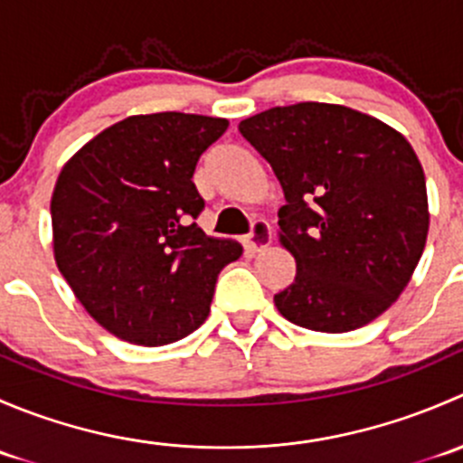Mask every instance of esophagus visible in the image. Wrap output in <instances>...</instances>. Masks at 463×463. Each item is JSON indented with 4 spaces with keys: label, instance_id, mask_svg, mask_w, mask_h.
Listing matches in <instances>:
<instances>
[{
    "label": "esophagus",
    "instance_id": "obj_1",
    "mask_svg": "<svg viewBox=\"0 0 463 463\" xmlns=\"http://www.w3.org/2000/svg\"><path fill=\"white\" fill-rule=\"evenodd\" d=\"M270 244V226L264 219H255L253 226H250L249 237H246V246L250 250H261Z\"/></svg>",
    "mask_w": 463,
    "mask_h": 463
}]
</instances>
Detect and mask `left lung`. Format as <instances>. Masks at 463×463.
<instances>
[{
    "instance_id": "1",
    "label": "left lung",
    "mask_w": 463,
    "mask_h": 463,
    "mask_svg": "<svg viewBox=\"0 0 463 463\" xmlns=\"http://www.w3.org/2000/svg\"><path fill=\"white\" fill-rule=\"evenodd\" d=\"M287 203L279 241L296 279L273 298L298 326L343 334L401 296L428 237L423 167L403 134L329 102L273 107L241 120Z\"/></svg>"
}]
</instances>
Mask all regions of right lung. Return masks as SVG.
<instances>
[{
	"instance_id": "1",
	"label": "right lung",
	"mask_w": 463,
	"mask_h": 463,
	"mask_svg": "<svg viewBox=\"0 0 463 463\" xmlns=\"http://www.w3.org/2000/svg\"><path fill=\"white\" fill-rule=\"evenodd\" d=\"M226 118L129 116L73 154L51 197L53 255L93 320L145 347L175 343L208 318L219 270L241 255L194 223L199 156Z\"/></svg>"
}]
</instances>
